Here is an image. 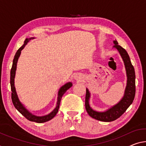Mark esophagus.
<instances>
[{"instance_id":"34e87169","label":"esophagus","mask_w":146,"mask_h":146,"mask_svg":"<svg viewBox=\"0 0 146 146\" xmlns=\"http://www.w3.org/2000/svg\"><path fill=\"white\" fill-rule=\"evenodd\" d=\"M74 78H75V79L76 80H82V79H83V76H82V75H80V74H77V75H76L75 76H74Z\"/></svg>"}]
</instances>
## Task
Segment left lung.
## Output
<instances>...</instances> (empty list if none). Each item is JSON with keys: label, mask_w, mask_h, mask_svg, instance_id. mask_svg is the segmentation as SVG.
I'll return each instance as SVG.
<instances>
[{"label": "left lung", "mask_w": 146, "mask_h": 146, "mask_svg": "<svg viewBox=\"0 0 146 146\" xmlns=\"http://www.w3.org/2000/svg\"><path fill=\"white\" fill-rule=\"evenodd\" d=\"M113 48L117 49L119 54L121 56L123 62H124L126 73L127 76V86L125 88L124 96L122 99L117 104L114 105L110 108L105 111H96L91 108L89 105V98H90V93L88 89H86V109L87 112L91 117L96 120L101 121L104 122H110L117 119L120 116H121L127 109L133 103L136 93L135 86V72L133 64L131 63L129 55H128L127 51L123 48L121 46L118 45L117 40H114Z\"/></svg>", "instance_id": "8db88e82"}]
</instances>
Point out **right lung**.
I'll return each instance as SVG.
<instances>
[{
    "label": "right lung",
    "mask_w": 146,
    "mask_h": 146,
    "mask_svg": "<svg viewBox=\"0 0 146 146\" xmlns=\"http://www.w3.org/2000/svg\"><path fill=\"white\" fill-rule=\"evenodd\" d=\"M35 38H26L24 42V44L15 53L14 56V59L13 60V64L12 68H11L10 71V86H11V90H12V100L13 102V106H15L17 110L20 112L22 115H23L28 120L31 121L33 122H36V123H44L48 121L51 120V119H53L56 115V114L58 112L60 106V102L61 100V98L62 95L65 93V92L68 90L69 88L72 86V84L71 82L66 83V84H64L63 86L60 87V89L58 92V97H57V106H56L55 108L50 113L48 114V115H44V116H36L33 115V113H31V112H29L25 108L23 104H21V102L19 101L18 96H17L16 91H15V85H14V78L15 76V71H16L17 68V60L21 54V51L23 49L25 48V46L27 44L28 42L30 41L31 39H34Z\"/></svg>",
    "instance_id": "add662e5"
}]
</instances>
